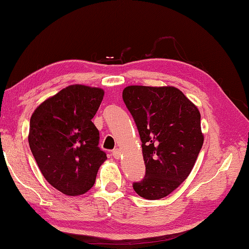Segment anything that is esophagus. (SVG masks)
<instances>
[{
	"mask_svg": "<svg viewBox=\"0 0 249 249\" xmlns=\"http://www.w3.org/2000/svg\"><path fill=\"white\" fill-rule=\"evenodd\" d=\"M112 156L113 157H114L115 159H119L120 157H121V151H120V149H114L112 151Z\"/></svg>",
	"mask_w": 249,
	"mask_h": 249,
	"instance_id": "1",
	"label": "esophagus"
}]
</instances>
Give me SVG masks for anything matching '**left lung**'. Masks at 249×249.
<instances>
[{"instance_id":"1","label":"left lung","mask_w":249,"mask_h":249,"mask_svg":"<svg viewBox=\"0 0 249 249\" xmlns=\"http://www.w3.org/2000/svg\"><path fill=\"white\" fill-rule=\"evenodd\" d=\"M123 100L140 133L146 174L138 196L159 200L190 175L203 145L197 107L175 87L129 86Z\"/></svg>"}]
</instances>
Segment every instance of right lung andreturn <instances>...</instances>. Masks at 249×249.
Instances as JSON below:
<instances>
[{
	"mask_svg": "<svg viewBox=\"0 0 249 249\" xmlns=\"http://www.w3.org/2000/svg\"><path fill=\"white\" fill-rule=\"evenodd\" d=\"M104 91L82 84L69 86L35 109L28 142L45 179L67 196H81L93 187L107 154L92 123Z\"/></svg>",
	"mask_w": 249,
	"mask_h": 249,
	"instance_id": "add662e5",
	"label": "right lung"
}]
</instances>
